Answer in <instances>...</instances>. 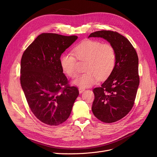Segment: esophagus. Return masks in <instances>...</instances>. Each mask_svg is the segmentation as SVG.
Here are the masks:
<instances>
[{
  "label": "esophagus",
  "mask_w": 157,
  "mask_h": 157,
  "mask_svg": "<svg viewBox=\"0 0 157 157\" xmlns=\"http://www.w3.org/2000/svg\"><path fill=\"white\" fill-rule=\"evenodd\" d=\"M85 88H83V87H79V92L80 93V94H81V93H83L84 91H85Z\"/></svg>",
  "instance_id": "obj_1"
}]
</instances>
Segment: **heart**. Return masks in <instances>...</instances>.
Returning a JSON list of instances; mask_svg holds the SVG:
<instances>
[{"label":"heart","instance_id":"heart-1","mask_svg":"<svg viewBox=\"0 0 157 157\" xmlns=\"http://www.w3.org/2000/svg\"><path fill=\"white\" fill-rule=\"evenodd\" d=\"M72 54L63 53L60 58L62 71L70 78L78 74V61L86 62L85 73L79 76L73 84L80 87L92 86L99 80L108 78L113 71L117 61L114 48L109 44L98 40H85L73 49Z\"/></svg>","mask_w":157,"mask_h":157}]
</instances>
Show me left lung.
<instances>
[{
	"mask_svg": "<svg viewBox=\"0 0 157 157\" xmlns=\"http://www.w3.org/2000/svg\"><path fill=\"white\" fill-rule=\"evenodd\" d=\"M89 37L104 39L116 52L113 71L100 87L93 90L94 114L99 120L111 123L125 117L134 105L139 85L138 56L130 41L117 32L97 31Z\"/></svg>",
	"mask_w": 157,
	"mask_h": 157,
	"instance_id": "obj_1",
	"label": "left lung"
}]
</instances>
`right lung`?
<instances>
[{"instance_id":"add662e5","label":"right lung","mask_w":157,"mask_h":157,"mask_svg":"<svg viewBox=\"0 0 157 157\" xmlns=\"http://www.w3.org/2000/svg\"><path fill=\"white\" fill-rule=\"evenodd\" d=\"M77 39L43 33L22 55L21 86L32 112L45 124L56 126L67 120L79 95L78 88L68 85L60 64L61 55Z\"/></svg>"}]
</instances>
